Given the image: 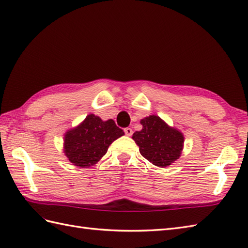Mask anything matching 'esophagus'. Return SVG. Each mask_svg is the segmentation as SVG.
<instances>
[{
  "label": "esophagus",
  "instance_id": "obj_1",
  "mask_svg": "<svg viewBox=\"0 0 248 248\" xmlns=\"http://www.w3.org/2000/svg\"><path fill=\"white\" fill-rule=\"evenodd\" d=\"M124 133L126 136H131L132 134H133V130H132L131 128H125L124 129Z\"/></svg>",
  "mask_w": 248,
  "mask_h": 248
}]
</instances>
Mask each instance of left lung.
Instances as JSON below:
<instances>
[{
    "label": "left lung",
    "instance_id": "left-lung-1",
    "mask_svg": "<svg viewBox=\"0 0 248 248\" xmlns=\"http://www.w3.org/2000/svg\"><path fill=\"white\" fill-rule=\"evenodd\" d=\"M142 129L132 136L143 157L153 165L166 168L181 157L184 148V135L180 130L156 115L140 120Z\"/></svg>",
    "mask_w": 248,
    "mask_h": 248
}]
</instances>
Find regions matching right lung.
<instances>
[{
    "label": "right lung",
    "mask_w": 248,
    "mask_h": 248,
    "mask_svg": "<svg viewBox=\"0 0 248 248\" xmlns=\"http://www.w3.org/2000/svg\"><path fill=\"white\" fill-rule=\"evenodd\" d=\"M124 131L115 124L113 119L103 122L94 114H89L82 123L65 132L63 153L72 165L88 168L106 155L111 143Z\"/></svg>",
    "instance_id": "obj_1"
}]
</instances>
